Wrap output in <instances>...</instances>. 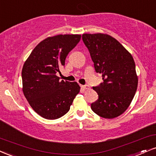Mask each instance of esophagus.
<instances>
[{
	"instance_id": "1",
	"label": "esophagus",
	"mask_w": 156,
	"mask_h": 156,
	"mask_svg": "<svg viewBox=\"0 0 156 156\" xmlns=\"http://www.w3.org/2000/svg\"><path fill=\"white\" fill-rule=\"evenodd\" d=\"M81 87L84 90L90 89V86L89 85H81Z\"/></svg>"
}]
</instances>
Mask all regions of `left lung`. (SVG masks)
I'll return each mask as SVG.
<instances>
[{"instance_id": "1", "label": "left lung", "mask_w": 156, "mask_h": 156, "mask_svg": "<svg viewBox=\"0 0 156 156\" xmlns=\"http://www.w3.org/2000/svg\"><path fill=\"white\" fill-rule=\"evenodd\" d=\"M82 41L88 49L96 73L104 82L93 87L98 98L91 109L104 118L120 116L132 101L138 77L132 55L115 38L107 34H85Z\"/></svg>"}]
</instances>
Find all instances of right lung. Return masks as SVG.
<instances>
[{
    "label": "right lung",
    "mask_w": 156,
    "mask_h": 156,
    "mask_svg": "<svg viewBox=\"0 0 156 156\" xmlns=\"http://www.w3.org/2000/svg\"><path fill=\"white\" fill-rule=\"evenodd\" d=\"M81 35L66 34L48 37L30 53L22 70L23 91L33 109L47 120L61 118L80 87L76 82L60 80L57 76L65 66L69 52L76 47Z\"/></svg>",
    "instance_id": "right-lung-1"
}]
</instances>
